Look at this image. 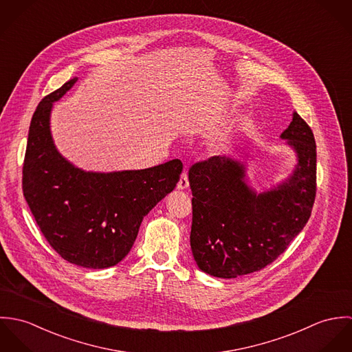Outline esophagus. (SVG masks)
Segmentation results:
<instances>
[{
    "label": "esophagus",
    "mask_w": 352,
    "mask_h": 352,
    "mask_svg": "<svg viewBox=\"0 0 352 352\" xmlns=\"http://www.w3.org/2000/svg\"><path fill=\"white\" fill-rule=\"evenodd\" d=\"M188 186H190L188 175H187V172H183L182 176H180V180H179V183H177V188H179V190H186V188H188Z\"/></svg>",
    "instance_id": "34e87169"
}]
</instances>
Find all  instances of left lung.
<instances>
[{"label":"left lung","mask_w":352,"mask_h":352,"mask_svg":"<svg viewBox=\"0 0 352 352\" xmlns=\"http://www.w3.org/2000/svg\"><path fill=\"white\" fill-rule=\"evenodd\" d=\"M298 164L286 183L257 194L245 183L240 161L212 155L188 172L192 191L191 250L203 272L237 278L278 258L310 218L316 199V141L294 112L280 135Z\"/></svg>","instance_id":"1"}]
</instances>
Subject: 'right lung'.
Here are the masks:
<instances>
[{
	"label": "right lung",
	"mask_w": 352,
	"mask_h": 352,
	"mask_svg": "<svg viewBox=\"0 0 352 352\" xmlns=\"http://www.w3.org/2000/svg\"><path fill=\"white\" fill-rule=\"evenodd\" d=\"M77 81L69 80L34 112L23 164V194L45 239L62 258L108 268L131 250L141 222L176 187L183 164L112 173L84 172L54 146L50 112Z\"/></svg>",
	"instance_id": "1"
}]
</instances>
